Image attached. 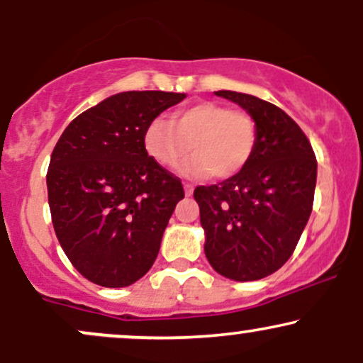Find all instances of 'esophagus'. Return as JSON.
<instances>
[{"label": "esophagus", "mask_w": 363, "mask_h": 363, "mask_svg": "<svg viewBox=\"0 0 363 363\" xmlns=\"http://www.w3.org/2000/svg\"><path fill=\"white\" fill-rule=\"evenodd\" d=\"M193 191H194V187L191 186V184H187V182H184V193H186V196H193Z\"/></svg>", "instance_id": "34e87169"}]
</instances>
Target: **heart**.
Returning a JSON list of instances; mask_svg holds the SVG:
<instances>
[{
  "mask_svg": "<svg viewBox=\"0 0 363 363\" xmlns=\"http://www.w3.org/2000/svg\"><path fill=\"white\" fill-rule=\"evenodd\" d=\"M145 150L160 167L174 169L186 157L182 172L194 177H234L251 162L257 124L249 112L203 101L177 111L172 119L155 118L145 129Z\"/></svg>",
  "mask_w": 363,
  "mask_h": 363,
  "instance_id": "1",
  "label": "heart"
}]
</instances>
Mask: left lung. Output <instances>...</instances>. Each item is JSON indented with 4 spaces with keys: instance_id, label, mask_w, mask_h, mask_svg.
Wrapping results in <instances>:
<instances>
[{
    "instance_id": "8db88e82",
    "label": "left lung",
    "mask_w": 363,
    "mask_h": 363,
    "mask_svg": "<svg viewBox=\"0 0 363 363\" xmlns=\"http://www.w3.org/2000/svg\"><path fill=\"white\" fill-rule=\"evenodd\" d=\"M215 94L256 119L257 145L234 177L194 189L205 254L225 278L261 280L297 247L314 203L318 160L302 129L280 107L239 91Z\"/></svg>"
}]
</instances>
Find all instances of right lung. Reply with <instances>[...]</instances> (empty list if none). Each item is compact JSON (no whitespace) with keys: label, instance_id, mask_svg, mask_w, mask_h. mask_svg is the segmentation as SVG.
<instances>
[{"label":"right lung","instance_id":"obj_1","mask_svg":"<svg viewBox=\"0 0 363 363\" xmlns=\"http://www.w3.org/2000/svg\"><path fill=\"white\" fill-rule=\"evenodd\" d=\"M184 97L160 90L116 94L74 118L52 150L48 196L54 232L72 264L95 285H131L157 259L184 189L148 157L143 135Z\"/></svg>","mask_w":363,"mask_h":363}]
</instances>
